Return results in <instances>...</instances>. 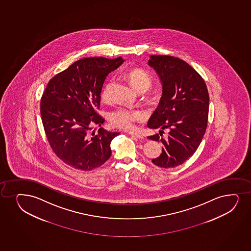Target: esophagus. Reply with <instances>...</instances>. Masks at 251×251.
I'll return each instance as SVG.
<instances>
[{"instance_id": "esophagus-1", "label": "esophagus", "mask_w": 251, "mask_h": 251, "mask_svg": "<svg viewBox=\"0 0 251 251\" xmlns=\"http://www.w3.org/2000/svg\"><path fill=\"white\" fill-rule=\"evenodd\" d=\"M129 135L130 136H134V137H136V138L140 139V140H142V139H144V136H142L141 134H139V133L136 132H132V131H130V132H128Z\"/></svg>"}]
</instances>
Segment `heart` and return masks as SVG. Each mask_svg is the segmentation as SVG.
I'll return each mask as SVG.
<instances>
[{
	"mask_svg": "<svg viewBox=\"0 0 251 251\" xmlns=\"http://www.w3.org/2000/svg\"><path fill=\"white\" fill-rule=\"evenodd\" d=\"M125 77L130 82L131 86L138 93H145L152 86V79L148 73L141 69H128ZM110 84H106L100 93L101 99L104 101L110 100ZM143 118V113L136 109L119 107L108 114V120L112 126L128 130L134 126L136 121Z\"/></svg>",
	"mask_w": 251,
	"mask_h": 251,
	"instance_id": "b5f03b06",
	"label": "heart"
}]
</instances>
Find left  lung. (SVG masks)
Returning a JSON list of instances; mask_svg holds the SVG:
<instances>
[{
	"label": "left lung",
	"mask_w": 251,
	"mask_h": 251,
	"mask_svg": "<svg viewBox=\"0 0 251 251\" xmlns=\"http://www.w3.org/2000/svg\"><path fill=\"white\" fill-rule=\"evenodd\" d=\"M148 64L156 70L162 84L158 107L148 121L152 129L169 128L167 139L149 136L162 144L161 155L151 160L164 168L182 164L202 141L207 129L209 95L201 75L180 58L151 55Z\"/></svg>",
	"instance_id": "left-lung-1"
}]
</instances>
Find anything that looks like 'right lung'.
<instances>
[{
	"instance_id": "right-lung-1",
	"label": "right lung",
	"mask_w": 251,
	"mask_h": 251,
	"mask_svg": "<svg viewBox=\"0 0 251 251\" xmlns=\"http://www.w3.org/2000/svg\"><path fill=\"white\" fill-rule=\"evenodd\" d=\"M121 57H95L76 61L49 80L41 99L44 131L55 155L69 167L91 171L111 156L110 142L120 133L100 128V93L107 75L123 63Z\"/></svg>"
}]
</instances>
